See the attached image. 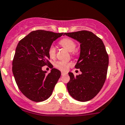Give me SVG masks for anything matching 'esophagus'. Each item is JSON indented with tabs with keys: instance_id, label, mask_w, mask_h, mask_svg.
Listing matches in <instances>:
<instances>
[{
	"instance_id": "34e87169",
	"label": "esophagus",
	"mask_w": 125,
	"mask_h": 125,
	"mask_svg": "<svg viewBox=\"0 0 125 125\" xmlns=\"http://www.w3.org/2000/svg\"><path fill=\"white\" fill-rule=\"evenodd\" d=\"M61 74H62V75H65V74H66V73H64V72H62Z\"/></svg>"
}]
</instances>
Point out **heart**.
<instances>
[{
  "label": "heart",
  "instance_id": "1",
  "mask_svg": "<svg viewBox=\"0 0 125 125\" xmlns=\"http://www.w3.org/2000/svg\"><path fill=\"white\" fill-rule=\"evenodd\" d=\"M59 43L70 52H73L76 47V43L72 39L65 38L59 42ZM48 55L51 58H54L55 55V48L53 45H51L48 48ZM55 67L62 71H67L71 66V63L65 61H57L54 64Z\"/></svg>",
  "mask_w": 125,
  "mask_h": 125
}]
</instances>
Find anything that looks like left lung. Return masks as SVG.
<instances>
[{"label": "left lung", "mask_w": 125, "mask_h": 125, "mask_svg": "<svg viewBox=\"0 0 125 125\" xmlns=\"http://www.w3.org/2000/svg\"><path fill=\"white\" fill-rule=\"evenodd\" d=\"M80 43V53L75 68L81 74L74 76L68 73L70 80L67 89L71 96L80 102L91 100L104 83L108 71L109 57L103 41L88 31L64 33Z\"/></svg>", "instance_id": "left-lung-1"}]
</instances>
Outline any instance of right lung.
<instances>
[{
    "label": "right lung",
    "instance_id": "1",
    "mask_svg": "<svg viewBox=\"0 0 125 125\" xmlns=\"http://www.w3.org/2000/svg\"><path fill=\"white\" fill-rule=\"evenodd\" d=\"M63 33L36 30L21 40L12 60V73L19 89L28 99L43 102L52 94L61 72L52 68L49 74L42 70L51 64L48 48Z\"/></svg>",
    "mask_w": 125,
    "mask_h": 125
}]
</instances>
